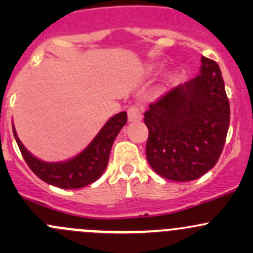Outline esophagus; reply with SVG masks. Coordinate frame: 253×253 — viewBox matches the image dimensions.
<instances>
[{"mask_svg":"<svg viewBox=\"0 0 253 253\" xmlns=\"http://www.w3.org/2000/svg\"><path fill=\"white\" fill-rule=\"evenodd\" d=\"M127 114H128V121H139V120H142V110L139 106L132 105L127 110Z\"/></svg>","mask_w":253,"mask_h":253,"instance_id":"obj_1","label":"esophagus"}]
</instances>
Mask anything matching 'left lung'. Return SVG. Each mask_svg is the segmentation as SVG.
<instances>
[{"instance_id":"left-lung-1","label":"left lung","mask_w":253,"mask_h":253,"mask_svg":"<svg viewBox=\"0 0 253 253\" xmlns=\"http://www.w3.org/2000/svg\"><path fill=\"white\" fill-rule=\"evenodd\" d=\"M201 73L172 88L144 112L145 155L152 169L172 181H192L218 162L230 124L220 68L202 56Z\"/></svg>"}]
</instances>
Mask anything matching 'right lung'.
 <instances>
[{"mask_svg":"<svg viewBox=\"0 0 253 253\" xmlns=\"http://www.w3.org/2000/svg\"><path fill=\"white\" fill-rule=\"evenodd\" d=\"M126 122V111L115 115L106 122L105 126L83 152L79 153L73 159L62 163H45L33 157L17 137L14 127H12L20 153L30 170L48 185L73 190L84 187L103 175L108 167L112 143Z\"/></svg>","mask_w":253,"mask_h":253,"instance_id":"obj_1","label":"right lung"}]
</instances>
